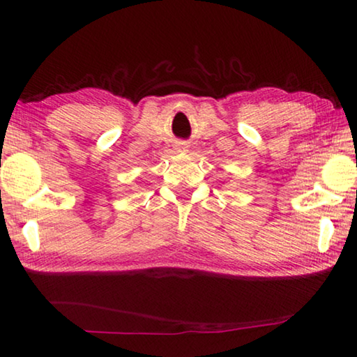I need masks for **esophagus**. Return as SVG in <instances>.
Returning a JSON list of instances; mask_svg holds the SVG:
<instances>
[{"instance_id":"obj_1","label":"esophagus","mask_w":357,"mask_h":357,"mask_svg":"<svg viewBox=\"0 0 357 357\" xmlns=\"http://www.w3.org/2000/svg\"><path fill=\"white\" fill-rule=\"evenodd\" d=\"M187 148H189V146H187L185 143H178V146H176L178 153H187V151H189Z\"/></svg>"}]
</instances>
